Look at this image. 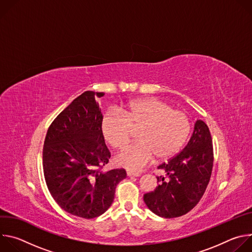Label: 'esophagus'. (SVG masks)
Returning <instances> with one entry per match:
<instances>
[{"mask_svg":"<svg viewBox=\"0 0 252 252\" xmlns=\"http://www.w3.org/2000/svg\"><path fill=\"white\" fill-rule=\"evenodd\" d=\"M126 174H127V176H139L140 175L139 172H135V171H131V170H127Z\"/></svg>","mask_w":252,"mask_h":252,"instance_id":"obj_1","label":"esophagus"}]
</instances>
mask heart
<instances>
[{
	"instance_id": "1",
	"label": "heart",
	"mask_w": 252,
	"mask_h": 252,
	"mask_svg": "<svg viewBox=\"0 0 252 252\" xmlns=\"http://www.w3.org/2000/svg\"><path fill=\"white\" fill-rule=\"evenodd\" d=\"M137 141L126 147L116 158L117 163L138 170L155 158L168 159L186 143L190 132L188 115L157 97L138 98L128 102L121 113H106L101 122L105 140L114 149H123L132 130Z\"/></svg>"
}]
</instances>
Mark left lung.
<instances>
[{"instance_id": "1", "label": "left lung", "mask_w": 252, "mask_h": 252, "mask_svg": "<svg viewBox=\"0 0 252 252\" xmlns=\"http://www.w3.org/2000/svg\"><path fill=\"white\" fill-rule=\"evenodd\" d=\"M213 148L206 124L197 120L186 148L158 166L157 189L143 195L147 206L164 219L182 217L190 211L202 197L211 176Z\"/></svg>"}]
</instances>
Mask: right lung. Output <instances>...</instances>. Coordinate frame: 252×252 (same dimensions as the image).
I'll return each instance as SVG.
<instances>
[{
    "label": "right lung",
    "mask_w": 252,
    "mask_h": 252,
    "mask_svg": "<svg viewBox=\"0 0 252 252\" xmlns=\"http://www.w3.org/2000/svg\"><path fill=\"white\" fill-rule=\"evenodd\" d=\"M88 91L71 101L50 126L43 149L47 187L66 212L83 219L99 217L115 198L118 184L126 177L124 168L102 171L111 153L102 130V115Z\"/></svg>",
    "instance_id": "obj_1"
}]
</instances>
